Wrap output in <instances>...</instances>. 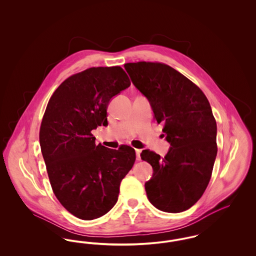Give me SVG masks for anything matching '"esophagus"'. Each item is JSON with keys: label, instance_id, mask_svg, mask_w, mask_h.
I'll list each match as a JSON object with an SVG mask.
<instances>
[{"label": "esophagus", "instance_id": "esophagus-1", "mask_svg": "<svg viewBox=\"0 0 256 256\" xmlns=\"http://www.w3.org/2000/svg\"><path fill=\"white\" fill-rule=\"evenodd\" d=\"M135 152H136V159H137L138 161H140V160H141V156H140V154H141V150L136 148V150H135Z\"/></svg>", "mask_w": 256, "mask_h": 256}]
</instances>
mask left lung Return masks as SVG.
<instances>
[{"label": "left lung", "instance_id": "1", "mask_svg": "<svg viewBox=\"0 0 256 256\" xmlns=\"http://www.w3.org/2000/svg\"><path fill=\"white\" fill-rule=\"evenodd\" d=\"M134 86L145 95L156 122L170 144L161 158L150 150L141 154L152 178L145 183L150 204L161 211L182 212L204 193L217 156V124L206 96L182 74L160 62L126 63Z\"/></svg>", "mask_w": 256, "mask_h": 256}]
</instances>
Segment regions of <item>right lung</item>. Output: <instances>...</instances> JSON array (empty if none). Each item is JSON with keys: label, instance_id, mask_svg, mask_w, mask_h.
Here are the masks:
<instances>
[{"label": "right lung", "instance_id": "add662e5", "mask_svg": "<svg viewBox=\"0 0 256 256\" xmlns=\"http://www.w3.org/2000/svg\"><path fill=\"white\" fill-rule=\"evenodd\" d=\"M130 86L120 66L92 67L66 78L50 98L39 132L41 152L54 194L78 219L106 214L134 166L132 146H96L91 134L108 124L111 98Z\"/></svg>", "mask_w": 256, "mask_h": 256}]
</instances>
